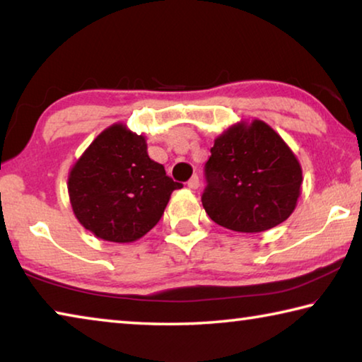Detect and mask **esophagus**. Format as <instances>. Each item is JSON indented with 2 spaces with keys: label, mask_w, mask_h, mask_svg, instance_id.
<instances>
[{
  "label": "esophagus",
  "mask_w": 362,
  "mask_h": 362,
  "mask_svg": "<svg viewBox=\"0 0 362 362\" xmlns=\"http://www.w3.org/2000/svg\"><path fill=\"white\" fill-rule=\"evenodd\" d=\"M187 185H188V188H192V189H196V188H198V187H199V179H198V175H193L192 179L188 180Z\"/></svg>",
  "instance_id": "34e87169"
}]
</instances>
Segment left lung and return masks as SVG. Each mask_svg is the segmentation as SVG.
<instances>
[{"instance_id":"1","label":"left lung","mask_w":362,"mask_h":362,"mask_svg":"<svg viewBox=\"0 0 362 362\" xmlns=\"http://www.w3.org/2000/svg\"><path fill=\"white\" fill-rule=\"evenodd\" d=\"M203 206L214 222L240 233L283 223L297 206L302 166L279 134L260 119L241 121L214 140Z\"/></svg>"}]
</instances>
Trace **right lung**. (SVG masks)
Segmentation results:
<instances>
[{
    "mask_svg": "<svg viewBox=\"0 0 362 362\" xmlns=\"http://www.w3.org/2000/svg\"><path fill=\"white\" fill-rule=\"evenodd\" d=\"M66 187L78 222L99 240L121 244L145 236L182 183L148 156L144 136L116 122L73 164Z\"/></svg>",
    "mask_w": 362,
    "mask_h": 362,
    "instance_id": "right-lung-1",
    "label": "right lung"
}]
</instances>
